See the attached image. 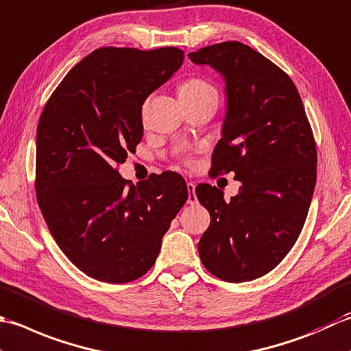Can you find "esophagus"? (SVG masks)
I'll list each match as a JSON object with an SVG mask.
<instances>
[{
    "label": "esophagus",
    "mask_w": 351,
    "mask_h": 351,
    "mask_svg": "<svg viewBox=\"0 0 351 351\" xmlns=\"http://www.w3.org/2000/svg\"><path fill=\"white\" fill-rule=\"evenodd\" d=\"M198 199L195 195V184L189 182L188 183V204H197Z\"/></svg>",
    "instance_id": "obj_1"
}]
</instances>
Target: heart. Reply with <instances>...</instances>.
Listing matches in <instances>:
<instances>
[{"label":"heart","mask_w":351,"mask_h":351,"mask_svg":"<svg viewBox=\"0 0 351 351\" xmlns=\"http://www.w3.org/2000/svg\"><path fill=\"white\" fill-rule=\"evenodd\" d=\"M206 95H217V90L203 78L192 77L178 86V97H180V99H194Z\"/></svg>","instance_id":"obj_1"}]
</instances>
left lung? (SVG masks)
<instances>
[{
	"mask_svg": "<svg viewBox=\"0 0 351 351\" xmlns=\"http://www.w3.org/2000/svg\"><path fill=\"white\" fill-rule=\"evenodd\" d=\"M188 56L226 82L210 174L233 171L241 182L230 202L215 186L195 188L210 213L199 259L221 280L250 282L274 269L302 232L317 180L315 141L295 84L267 57L236 40Z\"/></svg>",
	"mask_w": 351,
	"mask_h": 351,
	"instance_id": "obj_1",
	"label": "left lung"
}]
</instances>
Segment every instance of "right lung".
I'll use <instances>...</instances> for the list:
<instances>
[{
  "instance_id": "add662e5",
  "label": "right lung",
  "mask_w": 351,
  "mask_h": 351,
  "mask_svg": "<svg viewBox=\"0 0 351 351\" xmlns=\"http://www.w3.org/2000/svg\"><path fill=\"white\" fill-rule=\"evenodd\" d=\"M183 63L165 47L98 48L49 97L36 134V197L57 245L84 274L133 282L153 267L188 199L167 171L130 184L118 173L144 134L142 104Z\"/></svg>"
}]
</instances>
